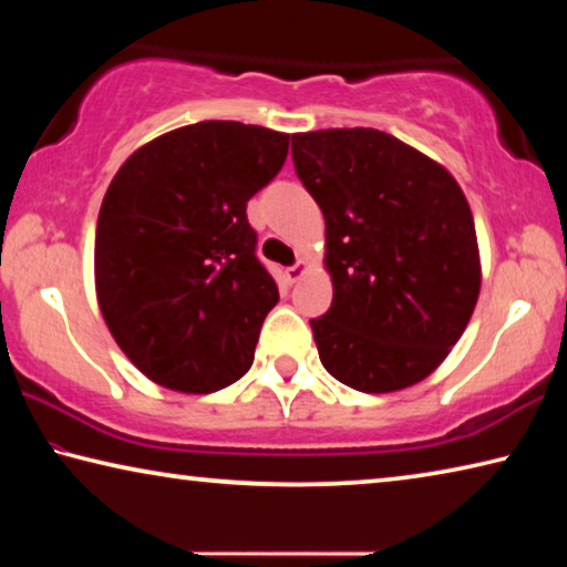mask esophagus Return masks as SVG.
I'll list each match as a JSON object with an SVG mask.
<instances>
[{
	"label": "esophagus",
	"instance_id": "34e87169",
	"mask_svg": "<svg viewBox=\"0 0 567 567\" xmlns=\"http://www.w3.org/2000/svg\"><path fill=\"white\" fill-rule=\"evenodd\" d=\"M305 270H307V265L302 262V260H297L292 267H287V270H285V277H287V282H297V280H300V277L305 275Z\"/></svg>",
	"mask_w": 567,
	"mask_h": 567
}]
</instances>
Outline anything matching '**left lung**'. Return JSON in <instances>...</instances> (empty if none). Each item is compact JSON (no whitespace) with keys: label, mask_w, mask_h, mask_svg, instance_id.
Returning <instances> with one entry per match:
<instances>
[{"label":"left lung","mask_w":567,"mask_h":567,"mask_svg":"<svg viewBox=\"0 0 567 567\" xmlns=\"http://www.w3.org/2000/svg\"><path fill=\"white\" fill-rule=\"evenodd\" d=\"M292 162L328 237L332 305L310 320L324 370L375 395L425 380L480 295L463 189L435 159L370 127L292 134Z\"/></svg>","instance_id":"8db88e82"}]
</instances>
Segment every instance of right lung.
<instances>
[{"instance_id": "right-lung-1", "label": "right lung", "mask_w": 567, "mask_h": 567, "mask_svg": "<svg viewBox=\"0 0 567 567\" xmlns=\"http://www.w3.org/2000/svg\"><path fill=\"white\" fill-rule=\"evenodd\" d=\"M290 134L209 120L132 152L94 237L102 318L142 375L205 395L255 360L280 300L257 260L247 203L282 169Z\"/></svg>"}]
</instances>
